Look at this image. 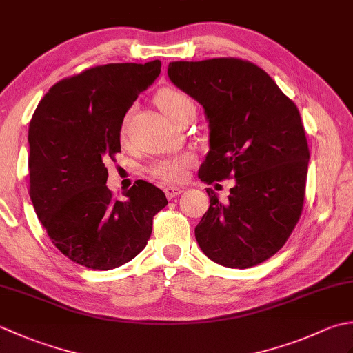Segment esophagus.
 <instances>
[{
    "label": "esophagus",
    "mask_w": 353,
    "mask_h": 353,
    "mask_svg": "<svg viewBox=\"0 0 353 353\" xmlns=\"http://www.w3.org/2000/svg\"><path fill=\"white\" fill-rule=\"evenodd\" d=\"M182 188H177V186H167L165 188V196H167V199H174L177 196H181L182 194Z\"/></svg>",
    "instance_id": "1"
}]
</instances>
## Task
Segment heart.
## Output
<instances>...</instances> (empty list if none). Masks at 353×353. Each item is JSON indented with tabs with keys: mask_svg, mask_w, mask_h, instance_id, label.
I'll use <instances>...</instances> for the list:
<instances>
[{
	"mask_svg": "<svg viewBox=\"0 0 353 353\" xmlns=\"http://www.w3.org/2000/svg\"><path fill=\"white\" fill-rule=\"evenodd\" d=\"M156 104L159 109L167 115L171 121L177 123L183 114H186L190 109H194V104L191 99L185 92L179 91L174 88H165L156 95ZM127 133V121L121 125V137L124 138ZM192 163V157L190 154H181L176 157H170V159L156 161L150 165V174L153 177L159 179L165 183H177L182 182L185 179L186 168Z\"/></svg>",
	"mask_w": 353,
	"mask_h": 353,
	"instance_id": "1",
	"label": "heart"
}]
</instances>
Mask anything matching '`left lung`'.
<instances>
[{
  "instance_id": "obj_1",
  "label": "left lung",
  "mask_w": 353,
  "mask_h": 353,
  "mask_svg": "<svg viewBox=\"0 0 353 353\" xmlns=\"http://www.w3.org/2000/svg\"><path fill=\"white\" fill-rule=\"evenodd\" d=\"M168 77L205 109L211 150L199 170L208 185L235 177L228 201L208 188L196 228L200 249L229 268L272 258L301 219L310 148L292 100L258 65L236 57L171 62Z\"/></svg>"
}]
</instances>
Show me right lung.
<instances>
[{
  "instance_id": "add662e5",
  "label": "right lung",
  "mask_w": 353,
  "mask_h": 353,
  "mask_svg": "<svg viewBox=\"0 0 353 353\" xmlns=\"http://www.w3.org/2000/svg\"><path fill=\"white\" fill-rule=\"evenodd\" d=\"M161 74V62L92 66L50 88L28 127L30 199L59 250L91 270H112L144 250L162 190L137 181L119 200L104 162L121 153L125 112Z\"/></svg>"
}]
</instances>
